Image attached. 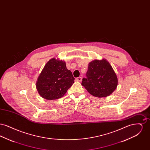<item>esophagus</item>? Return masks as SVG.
<instances>
[{
    "label": "esophagus",
    "mask_w": 150,
    "mask_h": 150,
    "mask_svg": "<svg viewBox=\"0 0 150 150\" xmlns=\"http://www.w3.org/2000/svg\"><path fill=\"white\" fill-rule=\"evenodd\" d=\"M76 80L78 81H81L82 80V78L81 77H78L76 78Z\"/></svg>",
    "instance_id": "obj_1"
}]
</instances>
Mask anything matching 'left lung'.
<instances>
[{"mask_svg":"<svg viewBox=\"0 0 150 150\" xmlns=\"http://www.w3.org/2000/svg\"><path fill=\"white\" fill-rule=\"evenodd\" d=\"M86 78L81 85L93 96L101 98L110 96L116 89L118 80L112 66L105 59H94L88 64Z\"/></svg>","mask_w":150,"mask_h":150,"instance_id":"obj_1","label":"left lung"}]
</instances>
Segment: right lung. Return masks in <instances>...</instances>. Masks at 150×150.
Listing matches in <instances>:
<instances>
[{"mask_svg":"<svg viewBox=\"0 0 150 150\" xmlns=\"http://www.w3.org/2000/svg\"><path fill=\"white\" fill-rule=\"evenodd\" d=\"M72 72L64 61L53 58L45 64L40 74L36 87L40 96L47 100L62 97L74 83Z\"/></svg>","mask_w":150,"mask_h":150,"instance_id":"add662e5","label":"right lung"}]
</instances>
